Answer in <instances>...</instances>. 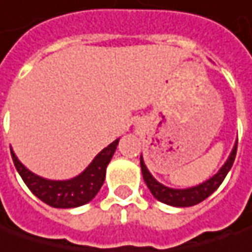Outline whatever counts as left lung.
<instances>
[{"mask_svg": "<svg viewBox=\"0 0 252 252\" xmlns=\"http://www.w3.org/2000/svg\"><path fill=\"white\" fill-rule=\"evenodd\" d=\"M237 156V144L231 153V156L227 159V162L222 165V168L215 174L213 178H210L208 181L202 183V184L192 187V188H187V189H172L168 187H164L162 184H159L158 181H156V178L150 174V171L147 170L142 157H141V171H142V177L147 187L150 188L151 194L156 197L157 200L168 204V205H174V207H191L195 204H200L201 201H204L205 198H208L215 189L221 185V183L224 181V178L227 177L228 171L231 170L234 159Z\"/></svg>", "mask_w": 252, "mask_h": 252, "instance_id": "1", "label": "left lung"}]
</instances>
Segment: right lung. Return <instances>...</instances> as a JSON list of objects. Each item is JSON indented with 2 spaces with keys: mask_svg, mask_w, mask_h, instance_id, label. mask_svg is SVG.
I'll return each instance as SVG.
<instances>
[{
  "mask_svg": "<svg viewBox=\"0 0 252 252\" xmlns=\"http://www.w3.org/2000/svg\"><path fill=\"white\" fill-rule=\"evenodd\" d=\"M118 140L111 142L93 159L88 168L78 177L67 181H51L28 171L11 151L14 165L31 192L45 204L55 208H74L93 200L104 184L105 170L117 150Z\"/></svg>",
  "mask_w": 252,
  "mask_h": 252,
  "instance_id": "right-lung-1",
  "label": "right lung"
}]
</instances>
